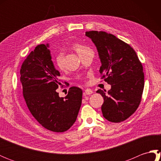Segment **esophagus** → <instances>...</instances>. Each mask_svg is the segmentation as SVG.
Wrapping results in <instances>:
<instances>
[{"instance_id": "34e87169", "label": "esophagus", "mask_w": 161, "mask_h": 161, "mask_svg": "<svg viewBox=\"0 0 161 161\" xmlns=\"http://www.w3.org/2000/svg\"><path fill=\"white\" fill-rule=\"evenodd\" d=\"M84 93H85V94H86V95H91V94L93 93V91L90 89V88H87V89L84 91Z\"/></svg>"}]
</instances>
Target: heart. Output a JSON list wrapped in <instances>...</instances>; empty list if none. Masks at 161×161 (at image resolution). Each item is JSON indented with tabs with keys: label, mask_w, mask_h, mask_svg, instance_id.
Wrapping results in <instances>:
<instances>
[{
	"label": "heart",
	"mask_w": 161,
	"mask_h": 161,
	"mask_svg": "<svg viewBox=\"0 0 161 161\" xmlns=\"http://www.w3.org/2000/svg\"><path fill=\"white\" fill-rule=\"evenodd\" d=\"M71 47L73 48L75 52H76L79 55H81V54L84 53V52H86V50H90V48L88 47L83 45L80 43H77V42H75L71 44ZM54 61H55V64H57V66L61 68L63 67V61H64V55L62 53H59L56 54L55 57H54Z\"/></svg>",
	"instance_id": "obj_1"
}]
</instances>
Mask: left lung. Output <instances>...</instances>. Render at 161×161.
<instances>
[{
  "mask_svg": "<svg viewBox=\"0 0 161 161\" xmlns=\"http://www.w3.org/2000/svg\"><path fill=\"white\" fill-rule=\"evenodd\" d=\"M97 47L102 65V78L111 85L108 92L97 91L104 98L102 112L111 122H120L129 118L141 103L144 88L142 63L135 50L128 43L110 33L86 32Z\"/></svg>",
  "mask_w": 161,
  "mask_h": 161,
  "instance_id": "left-lung-1",
  "label": "left lung"
}]
</instances>
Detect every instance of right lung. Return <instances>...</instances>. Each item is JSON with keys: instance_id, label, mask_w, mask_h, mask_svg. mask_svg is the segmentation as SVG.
I'll use <instances>...</instances> for the list:
<instances>
[{"instance_id": "add662e5", "label": "right lung", "mask_w": 161, "mask_h": 161, "mask_svg": "<svg viewBox=\"0 0 161 161\" xmlns=\"http://www.w3.org/2000/svg\"><path fill=\"white\" fill-rule=\"evenodd\" d=\"M48 44L37 46L22 64L20 82L29 111L40 125L51 131L69 129L76 121L82 100V90L72 86L65 97L56 90L61 85L59 72L54 68Z\"/></svg>"}]
</instances>
